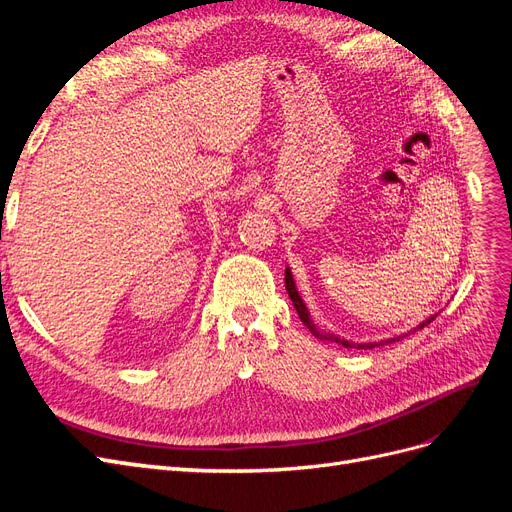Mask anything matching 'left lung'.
<instances>
[{
	"label": "left lung",
	"instance_id": "left-lung-1",
	"mask_svg": "<svg viewBox=\"0 0 512 512\" xmlns=\"http://www.w3.org/2000/svg\"><path fill=\"white\" fill-rule=\"evenodd\" d=\"M286 290H288V297H290V301H292V305H294V309H297V314H299V318H301V322L305 324V327L312 331V335L314 337H318V339H322V342H333V344H342L344 348H361V350H369V348H376V346H384V344H391V342H399L401 337H406V335H399V337H391V339H384V342H378V344H352V342H348V339H342V337H337V335H333V333H320L316 327H314V322L309 320V314H307V307L303 305V301H301V297H299V292H297V288H294V280H292V273H290V269H286ZM436 318V316H431V318H427L425 322H421L418 324L416 329H423V327H427V324ZM414 329V331H416Z\"/></svg>",
	"mask_w": 512,
	"mask_h": 512
}]
</instances>
